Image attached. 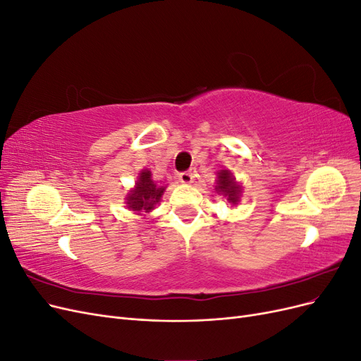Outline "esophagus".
I'll list each match as a JSON object with an SVG mask.
<instances>
[{
  "label": "esophagus",
  "mask_w": 361,
  "mask_h": 361,
  "mask_svg": "<svg viewBox=\"0 0 361 361\" xmlns=\"http://www.w3.org/2000/svg\"><path fill=\"white\" fill-rule=\"evenodd\" d=\"M194 176H195V169H190L187 171L179 173V179L182 183H191L194 180Z\"/></svg>",
  "instance_id": "obj_1"
}]
</instances>
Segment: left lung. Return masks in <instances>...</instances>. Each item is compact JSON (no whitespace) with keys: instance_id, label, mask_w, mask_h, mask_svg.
Returning a JSON list of instances; mask_svg holds the SVG:
<instances>
[{"instance_id":"8db88e82","label":"left lung","mask_w":361,"mask_h":361,"mask_svg":"<svg viewBox=\"0 0 361 361\" xmlns=\"http://www.w3.org/2000/svg\"><path fill=\"white\" fill-rule=\"evenodd\" d=\"M216 192L224 194L228 202L236 203L239 200V194H241V190H239V185H236L233 176L228 170H223L218 174V180H216Z\"/></svg>"}]
</instances>
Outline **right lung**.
I'll return each instance as SVG.
<instances>
[{
	"label": "right lung",
	"mask_w": 361,
	"mask_h": 361,
	"mask_svg": "<svg viewBox=\"0 0 361 361\" xmlns=\"http://www.w3.org/2000/svg\"><path fill=\"white\" fill-rule=\"evenodd\" d=\"M164 190L166 188L157 187V183L152 180V173L149 170H143L140 173L134 191L128 197L129 209L135 212H150L154 209V206L161 200Z\"/></svg>",
	"instance_id": "1"
}]
</instances>
